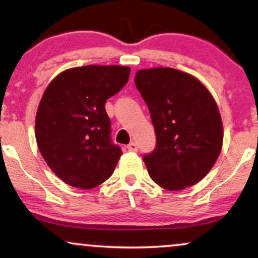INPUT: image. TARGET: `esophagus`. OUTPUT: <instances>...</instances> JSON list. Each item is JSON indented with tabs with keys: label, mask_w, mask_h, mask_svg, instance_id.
<instances>
[{
	"label": "esophagus",
	"mask_w": 258,
	"mask_h": 258,
	"mask_svg": "<svg viewBox=\"0 0 258 258\" xmlns=\"http://www.w3.org/2000/svg\"><path fill=\"white\" fill-rule=\"evenodd\" d=\"M127 149H128L130 152H137L138 147H137V144L135 143V142H131V143H130L128 146H127Z\"/></svg>",
	"instance_id": "esophagus-1"
}]
</instances>
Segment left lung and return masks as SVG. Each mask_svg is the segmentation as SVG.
<instances>
[{"mask_svg": "<svg viewBox=\"0 0 258 258\" xmlns=\"http://www.w3.org/2000/svg\"><path fill=\"white\" fill-rule=\"evenodd\" d=\"M135 84L149 109L156 146L143 156L167 190L197 184L220 155L223 127L214 97L198 79L172 68L138 70Z\"/></svg>", "mask_w": 258, "mask_h": 258, "instance_id": "1", "label": "left lung"}]
</instances>
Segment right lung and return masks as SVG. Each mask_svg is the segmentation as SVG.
I'll return each mask as SVG.
<instances>
[{"mask_svg": "<svg viewBox=\"0 0 258 258\" xmlns=\"http://www.w3.org/2000/svg\"><path fill=\"white\" fill-rule=\"evenodd\" d=\"M128 67L86 65L60 73L38 105L35 135L51 170L67 184L91 189L114 172L121 148L112 143L105 102L127 84Z\"/></svg>", "mask_w": 258, "mask_h": 258, "instance_id": "right-lung-1", "label": "right lung"}]
</instances>
